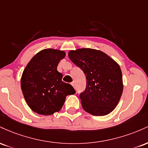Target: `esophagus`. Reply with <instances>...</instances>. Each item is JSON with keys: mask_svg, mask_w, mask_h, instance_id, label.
I'll return each mask as SVG.
<instances>
[{"mask_svg": "<svg viewBox=\"0 0 148 148\" xmlns=\"http://www.w3.org/2000/svg\"><path fill=\"white\" fill-rule=\"evenodd\" d=\"M71 84L72 85V86H73V87H74V88H75V84H74V82H72V84Z\"/></svg>", "mask_w": 148, "mask_h": 148, "instance_id": "obj_1", "label": "esophagus"}]
</instances>
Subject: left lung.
Segmentation results:
<instances>
[{
	"label": "left lung",
	"mask_w": 148,
	"mask_h": 148,
	"mask_svg": "<svg viewBox=\"0 0 148 148\" xmlns=\"http://www.w3.org/2000/svg\"><path fill=\"white\" fill-rule=\"evenodd\" d=\"M68 56L86 76V88L80 94L83 108L96 116L113 111L123 90L119 64L105 53L92 49L70 51Z\"/></svg>",
	"instance_id": "8db88e82"
}]
</instances>
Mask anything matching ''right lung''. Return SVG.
Instances as JSON below:
<instances>
[{"label":"right lung","mask_w":148,"mask_h":148,"mask_svg":"<svg viewBox=\"0 0 148 148\" xmlns=\"http://www.w3.org/2000/svg\"><path fill=\"white\" fill-rule=\"evenodd\" d=\"M65 57L63 51L46 49L37 53L26 65L21 79V88L27 104L40 115L59 111L66 97L75 94L70 84L62 81L58 64Z\"/></svg>","instance_id":"add662e5"}]
</instances>
